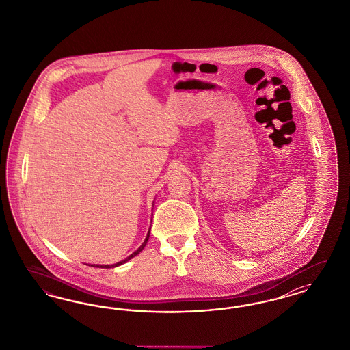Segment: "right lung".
Instances as JSON below:
<instances>
[{
    "label": "right lung",
    "instance_id": "right-lung-1",
    "mask_svg": "<svg viewBox=\"0 0 350 350\" xmlns=\"http://www.w3.org/2000/svg\"><path fill=\"white\" fill-rule=\"evenodd\" d=\"M149 233H150V230L148 232L147 238H146V241L143 242V245H142L140 247L137 248V250H136L134 254H131V255H130L129 258H126V259L122 260V261H120V262H117V264H113V265H96V267H99V268H111V267H112L113 268V267H118V265L124 264V262H126V261H129V260L133 259V258H134V256H136V255H137V254H139V252H140V251H142L143 248L146 247V245H147L148 242V238H149ZM92 267H95V265H92Z\"/></svg>",
    "mask_w": 350,
    "mask_h": 350
}]
</instances>
